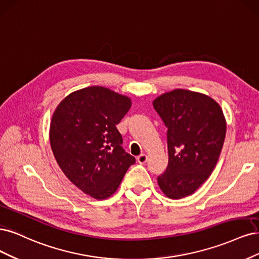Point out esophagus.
I'll return each instance as SVG.
<instances>
[{"label":"esophagus","mask_w":259,"mask_h":259,"mask_svg":"<svg viewBox=\"0 0 259 259\" xmlns=\"http://www.w3.org/2000/svg\"><path fill=\"white\" fill-rule=\"evenodd\" d=\"M138 162L139 163H141V164H144L146 161H147V156L145 155V154H142V155H140L138 158Z\"/></svg>","instance_id":"34e87169"}]
</instances>
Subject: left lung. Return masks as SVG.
Returning <instances> with one entry per match:
<instances>
[{"label": "left lung", "instance_id": "8db88e82", "mask_svg": "<svg viewBox=\"0 0 259 259\" xmlns=\"http://www.w3.org/2000/svg\"><path fill=\"white\" fill-rule=\"evenodd\" d=\"M153 105L168 128L169 162L158 185L170 199L190 196L218 163L226 137L222 107L211 97L187 89L162 94Z\"/></svg>", "mask_w": 259, "mask_h": 259}]
</instances>
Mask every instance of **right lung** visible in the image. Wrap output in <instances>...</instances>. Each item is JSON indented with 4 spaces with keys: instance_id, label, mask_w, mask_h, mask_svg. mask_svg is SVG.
I'll list each match as a JSON object with an SVG mask.
<instances>
[{
    "instance_id": "add662e5",
    "label": "right lung",
    "mask_w": 259,
    "mask_h": 259,
    "mask_svg": "<svg viewBox=\"0 0 259 259\" xmlns=\"http://www.w3.org/2000/svg\"><path fill=\"white\" fill-rule=\"evenodd\" d=\"M131 99L102 87H86L58 104L49 128L56 161L73 184L97 200L111 197L136 162L121 147L116 124Z\"/></svg>"
}]
</instances>
